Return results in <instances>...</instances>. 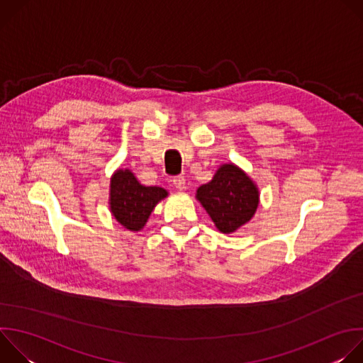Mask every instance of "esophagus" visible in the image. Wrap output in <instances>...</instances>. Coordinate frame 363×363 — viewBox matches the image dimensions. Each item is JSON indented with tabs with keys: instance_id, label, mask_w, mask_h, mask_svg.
<instances>
[{
	"instance_id": "obj_1",
	"label": "esophagus",
	"mask_w": 363,
	"mask_h": 363,
	"mask_svg": "<svg viewBox=\"0 0 363 363\" xmlns=\"http://www.w3.org/2000/svg\"><path fill=\"white\" fill-rule=\"evenodd\" d=\"M172 185H174L177 189H179V191L185 189V188H186V182H185V178H184L182 175H178V177H175V178L172 179Z\"/></svg>"
}]
</instances>
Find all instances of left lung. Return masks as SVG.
Wrapping results in <instances>:
<instances>
[{
  "label": "left lung",
  "mask_w": 363,
  "mask_h": 363,
  "mask_svg": "<svg viewBox=\"0 0 363 363\" xmlns=\"http://www.w3.org/2000/svg\"><path fill=\"white\" fill-rule=\"evenodd\" d=\"M196 198L221 233H233L251 220L258 191L235 165H223L213 181L198 188Z\"/></svg>",
  "instance_id": "8db88e82"
}]
</instances>
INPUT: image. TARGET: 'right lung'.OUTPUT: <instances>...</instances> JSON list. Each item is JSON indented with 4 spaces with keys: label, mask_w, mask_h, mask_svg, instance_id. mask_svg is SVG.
<instances>
[{
    "label": "right lung",
    "mask_w": 363,
    "mask_h": 363,
    "mask_svg": "<svg viewBox=\"0 0 363 363\" xmlns=\"http://www.w3.org/2000/svg\"><path fill=\"white\" fill-rule=\"evenodd\" d=\"M168 192L160 186H143L129 169H119L111 181V210L128 230L139 231L147 221L155 205Z\"/></svg>",
    "instance_id": "add662e5"
}]
</instances>
